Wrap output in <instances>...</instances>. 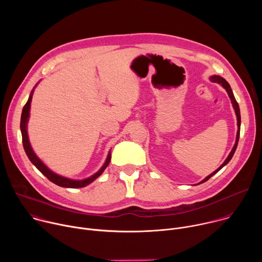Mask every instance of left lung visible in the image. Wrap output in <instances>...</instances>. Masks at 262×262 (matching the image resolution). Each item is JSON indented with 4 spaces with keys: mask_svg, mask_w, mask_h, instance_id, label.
<instances>
[{
    "mask_svg": "<svg viewBox=\"0 0 262 262\" xmlns=\"http://www.w3.org/2000/svg\"><path fill=\"white\" fill-rule=\"evenodd\" d=\"M210 81L213 82V83H219V84H221L224 88L226 89V91H227V93H228V95H229V97H230V99H231V102H232V104H233V107H234V110H235V114H236V117H237V127H238V129H237V135H236L235 144H234V146H233V148H232L231 152L229 154L228 158L226 159V161L224 162V163L220 166V168H217L214 172H212V173H211L210 175H208L205 179H203L200 183L207 181L212 175H214V174H215L216 172H219L224 166L227 165V164L230 162V160L232 159V157H233V155H234V152H235V150H236L238 139H239V132H241V112H239V106H238V103H237V101H236V99H235V97H234V95H233V92H232V90H231L230 85L228 84V82H227L225 79H223V78H221V77H219V76H213V77H211V78H210Z\"/></svg>",
    "mask_w": 262,
    "mask_h": 262,
    "instance_id": "8db88e82",
    "label": "left lung"
}]
</instances>
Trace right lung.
<instances>
[{"instance_id": "1", "label": "right lung", "mask_w": 262, "mask_h": 262, "mask_svg": "<svg viewBox=\"0 0 262 262\" xmlns=\"http://www.w3.org/2000/svg\"><path fill=\"white\" fill-rule=\"evenodd\" d=\"M31 100H32V93L27 101V103L25 104L23 112H21V117H20V130H21V137H23V145H24V149L25 151L29 158V160L31 161V163L38 169L50 181L54 182L57 185L63 186V188H71V189H77V188H83V186L88 185L89 183H91L93 180H95L103 171L104 169L107 167V165L110 164L111 161V152L107 155L106 161L104 163V165L101 167V169L95 173L94 175H92L91 177L84 179V180H72V179H68L65 177H62L60 175H57L56 173L52 172L38 158L36 157V155L34 154V151L32 150L29 139H28V134H27V122H28V118H29V112H30V106H31Z\"/></svg>"}]
</instances>
